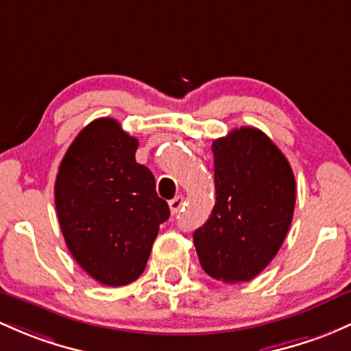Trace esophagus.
<instances>
[{"label":"esophagus","instance_id":"obj_1","mask_svg":"<svg viewBox=\"0 0 351 351\" xmlns=\"http://www.w3.org/2000/svg\"><path fill=\"white\" fill-rule=\"evenodd\" d=\"M183 206V197H176L173 198V200H169V210H171L173 215H176V213L182 210Z\"/></svg>","mask_w":351,"mask_h":351}]
</instances>
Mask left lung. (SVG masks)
Segmentation results:
<instances>
[{"mask_svg":"<svg viewBox=\"0 0 351 351\" xmlns=\"http://www.w3.org/2000/svg\"><path fill=\"white\" fill-rule=\"evenodd\" d=\"M215 205L193 232L202 267L213 279L256 278L281 249L296 204L289 161L256 128H241L213 141Z\"/></svg>","mask_w":351,"mask_h":351,"instance_id":"1","label":"left lung"}]
</instances>
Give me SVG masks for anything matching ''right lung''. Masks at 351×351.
I'll return each mask as SVG.
<instances>
[{
  "label": "right lung",
  "mask_w": 351,
  "mask_h": 351,
  "mask_svg": "<svg viewBox=\"0 0 351 351\" xmlns=\"http://www.w3.org/2000/svg\"><path fill=\"white\" fill-rule=\"evenodd\" d=\"M138 139L112 117L92 121L69 146L55 206L70 254L90 278L119 287L145 271L169 208L154 176L136 163Z\"/></svg>",
  "instance_id": "1"
}]
</instances>
